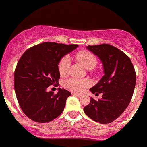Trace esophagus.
Instances as JSON below:
<instances>
[{"label":"esophagus","mask_w":147,"mask_h":147,"mask_svg":"<svg viewBox=\"0 0 147 147\" xmlns=\"http://www.w3.org/2000/svg\"><path fill=\"white\" fill-rule=\"evenodd\" d=\"M72 94L73 95H75V96H78V97H81V95H82L81 94H79V93H76V92H72Z\"/></svg>","instance_id":"esophagus-1"}]
</instances>
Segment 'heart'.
<instances>
[{"instance_id": "obj_1", "label": "heart", "mask_w": 147, "mask_h": 147, "mask_svg": "<svg viewBox=\"0 0 147 147\" xmlns=\"http://www.w3.org/2000/svg\"><path fill=\"white\" fill-rule=\"evenodd\" d=\"M75 59L86 69H92L96 66L98 60L96 56L88 50H81L75 55ZM70 59L68 56H64L58 63V71L61 76H65L69 70ZM90 85V81L87 79H77L71 78L66 80L64 86L67 89L74 92H81Z\"/></svg>"}]
</instances>
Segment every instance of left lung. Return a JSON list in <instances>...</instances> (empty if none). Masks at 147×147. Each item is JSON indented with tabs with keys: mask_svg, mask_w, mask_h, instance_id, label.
Listing matches in <instances>:
<instances>
[{
	"mask_svg": "<svg viewBox=\"0 0 147 147\" xmlns=\"http://www.w3.org/2000/svg\"><path fill=\"white\" fill-rule=\"evenodd\" d=\"M86 48L100 60L104 75L89 89L95 95L102 93V98L95 100L92 98L84 111L95 122L111 123L131 101L136 81L135 69L128 56L113 46L104 43Z\"/></svg>",
	"mask_w": 147,
	"mask_h": 147,
	"instance_id": "obj_1",
	"label": "left lung"
}]
</instances>
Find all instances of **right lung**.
<instances>
[{
	"label": "right lung",
	"mask_w": 147,
	"mask_h": 147,
	"mask_svg": "<svg viewBox=\"0 0 147 147\" xmlns=\"http://www.w3.org/2000/svg\"><path fill=\"white\" fill-rule=\"evenodd\" d=\"M78 45L44 42L24 52L15 71L14 86L18 101L24 113L32 121L47 123L62 113L71 92L58 88L56 95L47 92L60 78L58 63Z\"/></svg>",
	"instance_id": "right-lung-1"
}]
</instances>
